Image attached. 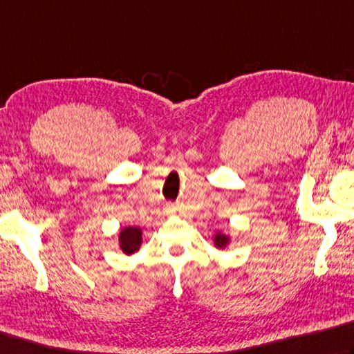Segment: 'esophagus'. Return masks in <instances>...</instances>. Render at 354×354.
Here are the masks:
<instances>
[{
  "label": "esophagus",
  "mask_w": 354,
  "mask_h": 354,
  "mask_svg": "<svg viewBox=\"0 0 354 354\" xmlns=\"http://www.w3.org/2000/svg\"><path fill=\"white\" fill-rule=\"evenodd\" d=\"M167 209H170V210H173V205H171V204H169V205H167Z\"/></svg>",
  "instance_id": "obj_1"
}]
</instances>
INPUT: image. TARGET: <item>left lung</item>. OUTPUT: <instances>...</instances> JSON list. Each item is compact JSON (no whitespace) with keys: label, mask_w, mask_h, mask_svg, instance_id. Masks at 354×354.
<instances>
[{"label":"left lung","mask_w":354,"mask_h":354,"mask_svg":"<svg viewBox=\"0 0 354 354\" xmlns=\"http://www.w3.org/2000/svg\"><path fill=\"white\" fill-rule=\"evenodd\" d=\"M214 243H215V246H216V248H220V249L226 248L227 244H229V236H227V235H224V234H221V232H218V234L215 235Z\"/></svg>","instance_id":"left-lung-1"}]
</instances>
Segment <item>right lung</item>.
<instances>
[{
    "label": "right lung",
    "instance_id": "right-lung-1",
    "mask_svg": "<svg viewBox=\"0 0 354 354\" xmlns=\"http://www.w3.org/2000/svg\"><path fill=\"white\" fill-rule=\"evenodd\" d=\"M119 244H120L122 252L127 255L138 252L140 244H142V230L133 226L124 227L119 234Z\"/></svg>",
    "mask_w": 354,
    "mask_h": 354
}]
</instances>
